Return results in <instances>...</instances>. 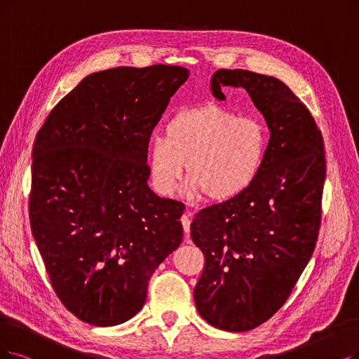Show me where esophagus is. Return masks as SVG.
I'll return each mask as SVG.
<instances>
[{
	"mask_svg": "<svg viewBox=\"0 0 359 359\" xmlns=\"http://www.w3.org/2000/svg\"><path fill=\"white\" fill-rule=\"evenodd\" d=\"M190 215H191L190 210H185V213L181 217V224H182V226H184V233L187 234V236L190 234V225H191Z\"/></svg>",
	"mask_w": 359,
	"mask_h": 359,
	"instance_id": "esophagus-1",
	"label": "esophagus"
}]
</instances>
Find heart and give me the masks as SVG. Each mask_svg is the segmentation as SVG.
<instances>
[{
    "instance_id": "heart-1",
    "label": "heart",
    "mask_w": 359,
    "mask_h": 359,
    "mask_svg": "<svg viewBox=\"0 0 359 359\" xmlns=\"http://www.w3.org/2000/svg\"><path fill=\"white\" fill-rule=\"evenodd\" d=\"M269 147V128L256 116L237 114L218 104L180 110L149 150V175L157 194L170 197L187 165L185 197L206 196L229 202L259 178Z\"/></svg>"
}]
</instances>
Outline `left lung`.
I'll return each mask as SVG.
<instances>
[{
  "instance_id": "obj_1",
  "label": "left lung",
  "mask_w": 359,
  "mask_h": 359,
  "mask_svg": "<svg viewBox=\"0 0 359 359\" xmlns=\"http://www.w3.org/2000/svg\"><path fill=\"white\" fill-rule=\"evenodd\" d=\"M246 90L269 128L259 178L237 198L202 209L191 238L205 255L194 289L200 317L225 332H248L287 300L308 265L321 221L325 181L323 135L311 111L274 76L219 69L212 95Z\"/></svg>"
}]
</instances>
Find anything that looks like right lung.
<instances>
[{"label":"right lung","instance_id":"obj_1","mask_svg":"<svg viewBox=\"0 0 359 359\" xmlns=\"http://www.w3.org/2000/svg\"><path fill=\"white\" fill-rule=\"evenodd\" d=\"M189 76L166 65L95 72L36 135L32 234L55 294L85 323L131 320L151 274L181 245L184 205L149 187L147 147Z\"/></svg>","mask_w":359,"mask_h":359}]
</instances>
